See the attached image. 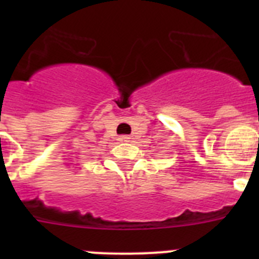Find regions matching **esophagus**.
Instances as JSON below:
<instances>
[{
  "mask_svg": "<svg viewBox=\"0 0 259 259\" xmlns=\"http://www.w3.org/2000/svg\"><path fill=\"white\" fill-rule=\"evenodd\" d=\"M119 141H122V143H128V141H131V136H128V135H122V136L119 137Z\"/></svg>",
  "mask_w": 259,
  "mask_h": 259,
  "instance_id": "34e87169",
  "label": "esophagus"
}]
</instances>
